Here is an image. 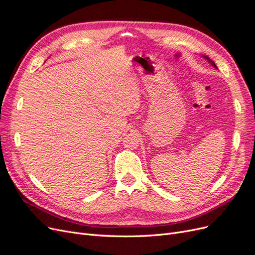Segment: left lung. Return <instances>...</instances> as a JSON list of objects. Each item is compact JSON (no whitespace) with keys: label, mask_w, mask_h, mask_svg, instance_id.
<instances>
[{"label":"left lung","mask_w":255,"mask_h":255,"mask_svg":"<svg viewBox=\"0 0 255 255\" xmlns=\"http://www.w3.org/2000/svg\"><path fill=\"white\" fill-rule=\"evenodd\" d=\"M202 57H204L207 61H208V63H210V64H212V66L214 67V68H216V69H217V66H216L215 65V63H214V61L213 60H211V58L210 57H208V56H206V55H202Z\"/></svg>","instance_id":"left-lung-1"}]
</instances>
